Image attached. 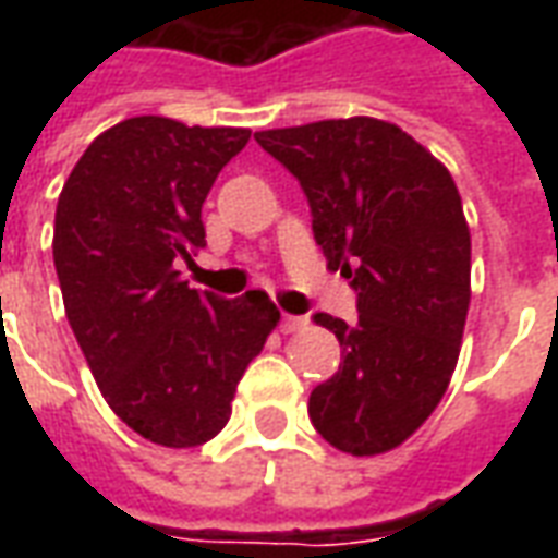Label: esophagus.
<instances>
[{
	"label": "esophagus",
	"instance_id": "34e87169",
	"mask_svg": "<svg viewBox=\"0 0 558 558\" xmlns=\"http://www.w3.org/2000/svg\"><path fill=\"white\" fill-rule=\"evenodd\" d=\"M304 326H307V319H304V316H292V314L280 316V331H283V335H292V331H302Z\"/></svg>",
	"mask_w": 558,
	"mask_h": 558
}]
</instances>
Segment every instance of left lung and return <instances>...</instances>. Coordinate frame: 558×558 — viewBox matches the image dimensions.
<instances>
[{"instance_id":"1","label":"left lung","mask_w":558,"mask_h":558,"mask_svg":"<svg viewBox=\"0 0 558 558\" xmlns=\"http://www.w3.org/2000/svg\"><path fill=\"white\" fill-rule=\"evenodd\" d=\"M254 140L299 179L328 268L359 292V323L314 316L343 359L311 391V421L347 454H386L439 407L460 355L472 242L454 179L407 131L371 116Z\"/></svg>"}]
</instances>
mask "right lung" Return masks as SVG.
<instances>
[{"instance_id": "1", "label": "right lung", "mask_w": 558, "mask_h": 558, "mask_svg": "<svg viewBox=\"0 0 558 558\" xmlns=\"http://www.w3.org/2000/svg\"><path fill=\"white\" fill-rule=\"evenodd\" d=\"M247 128L134 116L92 140L59 194L53 263L68 323L110 410L167 448L208 442L280 311L263 290L199 292L175 263L206 247L203 203Z\"/></svg>"}]
</instances>
